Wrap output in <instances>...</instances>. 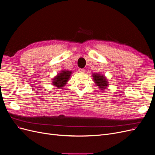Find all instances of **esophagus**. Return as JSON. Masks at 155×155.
<instances>
[{"label":"esophagus","mask_w":155,"mask_h":155,"mask_svg":"<svg viewBox=\"0 0 155 155\" xmlns=\"http://www.w3.org/2000/svg\"><path fill=\"white\" fill-rule=\"evenodd\" d=\"M79 72H81V73H85V70L83 69V68H79Z\"/></svg>","instance_id":"esophagus-1"}]
</instances>
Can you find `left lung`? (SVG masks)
<instances>
[{
  "label": "left lung",
  "instance_id": "8db88e82",
  "mask_svg": "<svg viewBox=\"0 0 155 155\" xmlns=\"http://www.w3.org/2000/svg\"><path fill=\"white\" fill-rule=\"evenodd\" d=\"M93 79L94 81L96 83V85L99 87L101 90L103 89H105V88L108 86V82L106 79V78L101 74H93Z\"/></svg>",
  "mask_w": 155,
  "mask_h": 155
}]
</instances>
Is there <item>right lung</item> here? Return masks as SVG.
Segmentation results:
<instances>
[{"instance_id":"1","label":"right lung","mask_w":155,"mask_h":155,"mask_svg":"<svg viewBox=\"0 0 155 155\" xmlns=\"http://www.w3.org/2000/svg\"><path fill=\"white\" fill-rule=\"evenodd\" d=\"M72 72L70 71H68V70H63L61 73H59L57 76L54 78L52 81V84L57 87L56 88H61L63 87L68 82L69 78L71 75Z\"/></svg>"}]
</instances>
